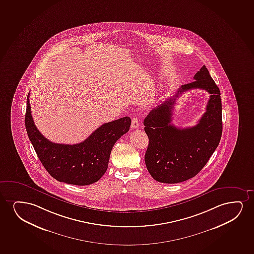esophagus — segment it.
<instances>
[{"mask_svg": "<svg viewBox=\"0 0 254 254\" xmlns=\"http://www.w3.org/2000/svg\"><path fill=\"white\" fill-rule=\"evenodd\" d=\"M132 128L135 129L138 127V120L137 118L132 119Z\"/></svg>", "mask_w": 254, "mask_h": 254, "instance_id": "obj_1", "label": "esophagus"}]
</instances>
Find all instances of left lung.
<instances>
[{
  "instance_id": "left-lung-1",
  "label": "left lung",
  "mask_w": 254,
  "mask_h": 254,
  "mask_svg": "<svg viewBox=\"0 0 254 254\" xmlns=\"http://www.w3.org/2000/svg\"><path fill=\"white\" fill-rule=\"evenodd\" d=\"M194 79L182 85L174 96L152 109L144 120L149 138L145 165L156 181L178 184L194 178L208 163L221 140L220 89L205 65L194 75ZM193 88L204 89L211 94L206 112L196 126L179 129L171 124L175 99Z\"/></svg>"
}]
</instances>
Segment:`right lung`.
Returning a JSON list of instances; mask_svg holds the SVG:
<instances>
[{
	"label": "right lung",
	"mask_w": 254,
	"mask_h": 254,
	"mask_svg": "<svg viewBox=\"0 0 254 254\" xmlns=\"http://www.w3.org/2000/svg\"><path fill=\"white\" fill-rule=\"evenodd\" d=\"M25 125L38 158L56 180L74 185H89L104 175L113 146L128 132V116L102 124L84 141L75 145L57 144L45 138L34 125L29 94L27 96Z\"/></svg>",
	"instance_id": "right-lung-1"
}]
</instances>
